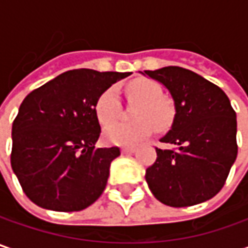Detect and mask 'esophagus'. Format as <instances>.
<instances>
[{
	"label": "esophagus",
	"mask_w": 248,
	"mask_h": 248,
	"mask_svg": "<svg viewBox=\"0 0 248 248\" xmlns=\"http://www.w3.org/2000/svg\"><path fill=\"white\" fill-rule=\"evenodd\" d=\"M135 148H123L121 149V153L123 155H131V153H135Z\"/></svg>",
	"instance_id": "obj_1"
}]
</instances>
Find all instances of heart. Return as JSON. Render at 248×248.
I'll use <instances>...</instances> for the list:
<instances>
[{"instance_id": "heart-1", "label": "heart", "mask_w": 248, "mask_h": 248, "mask_svg": "<svg viewBox=\"0 0 248 248\" xmlns=\"http://www.w3.org/2000/svg\"><path fill=\"white\" fill-rule=\"evenodd\" d=\"M125 92L134 102H139L134 111L132 123L116 121L103 131V138L109 145L132 146L146 139L153 127L157 131L167 129L174 120V105L161 95L157 82L148 78H138L127 85ZM119 99L114 88L103 91L95 103V113L100 124H109L119 114Z\"/></svg>"}]
</instances>
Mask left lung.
Returning a JSON list of instances; mask_svg holds the SVG:
<instances>
[{"mask_svg":"<svg viewBox=\"0 0 248 248\" xmlns=\"http://www.w3.org/2000/svg\"><path fill=\"white\" fill-rule=\"evenodd\" d=\"M143 76L171 93L175 116L160 142L157 158L146 170L153 196L170 207H187L214 197L237 156L236 113L229 98L215 84L184 67L168 66Z\"/></svg>","mask_w":248,"mask_h":248,"instance_id":"left-lung-1","label":"left lung"}]
</instances>
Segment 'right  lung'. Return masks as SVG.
I'll return each instance as SVG.
<instances>
[{"label": "right lung", "instance_id": "add662e5", "mask_svg": "<svg viewBox=\"0 0 248 248\" xmlns=\"http://www.w3.org/2000/svg\"><path fill=\"white\" fill-rule=\"evenodd\" d=\"M131 73L77 69L30 92L12 124L11 166L26 196L52 211H81L105 190L119 148H95L103 91Z\"/></svg>", "mask_w": 248, "mask_h": 248}]
</instances>
